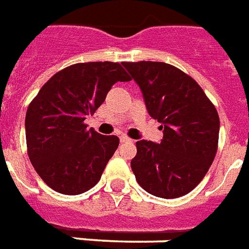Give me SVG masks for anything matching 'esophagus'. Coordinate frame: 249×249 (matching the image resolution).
I'll list each match as a JSON object with an SVG mask.
<instances>
[{
	"mask_svg": "<svg viewBox=\"0 0 249 249\" xmlns=\"http://www.w3.org/2000/svg\"><path fill=\"white\" fill-rule=\"evenodd\" d=\"M120 141H121V142H129V141H132V140H130L128 136H125V134H121V136H120Z\"/></svg>",
	"mask_w": 249,
	"mask_h": 249,
	"instance_id": "obj_1",
	"label": "esophagus"
}]
</instances>
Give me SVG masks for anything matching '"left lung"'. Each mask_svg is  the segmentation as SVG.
<instances>
[{"mask_svg":"<svg viewBox=\"0 0 249 249\" xmlns=\"http://www.w3.org/2000/svg\"><path fill=\"white\" fill-rule=\"evenodd\" d=\"M123 66L163 130L160 143L136 142L137 154L130 161L136 179L158 198L186 195L203 179L218 150L216 108L194 79L171 64L142 60Z\"/></svg>","mask_w":249,"mask_h":249,"instance_id":"1","label":"left lung"}]
</instances>
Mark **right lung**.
<instances>
[{
    "label": "right lung",
    "mask_w": 249,
    "mask_h": 249,
    "mask_svg": "<svg viewBox=\"0 0 249 249\" xmlns=\"http://www.w3.org/2000/svg\"><path fill=\"white\" fill-rule=\"evenodd\" d=\"M129 80L120 63L72 64L55 73L31 101L25 120L27 154L53 190L78 195L100 181L120 140L87 129L84 120L115 83Z\"/></svg>",
    "instance_id": "right-lung-1"
}]
</instances>
